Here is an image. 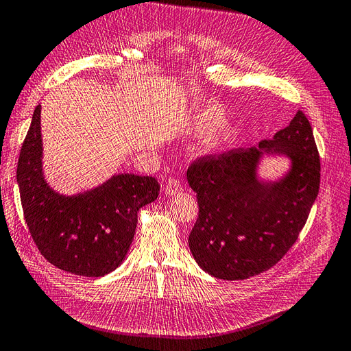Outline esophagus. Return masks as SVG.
I'll list each match as a JSON object with an SVG mask.
<instances>
[{"label":"esophagus","instance_id":"34e87169","mask_svg":"<svg viewBox=\"0 0 351 351\" xmlns=\"http://www.w3.org/2000/svg\"><path fill=\"white\" fill-rule=\"evenodd\" d=\"M164 190H165V195L176 196L178 192H182V184H180L177 178H169L167 184H165V187H164Z\"/></svg>","mask_w":351,"mask_h":351}]
</instances>
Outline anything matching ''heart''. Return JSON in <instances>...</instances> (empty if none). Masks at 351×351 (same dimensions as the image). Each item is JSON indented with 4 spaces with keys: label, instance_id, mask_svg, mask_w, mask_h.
Masks as SVG:
<instances>
[{
    "label": "heart",
    "instance_id": "b5f03b06",
    "mask_svg": "<svg viewBox=\"0 0 351 351\" xmlns=\"http://www.w3.org/2000/svg\"><path fill=\"white\" fill-rule=\"evenodd\" d=\"M218 114L212 112V111H204L200 112L196 120H195V125H196V130L199 132H206L209 129H212L217 123H218ZM232 134H234V129H232V125H221L217 132L212 133L210 139L208 141V149H215V147L221 146L227 143Z\"/></svg>",
    "mask_w": 351,
    "mask_h": 351
}]
</instances>
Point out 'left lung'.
Here are the masks:
<instances>
[{"instance_id":"8db88e82","label":"left lung","mask_w":351,"mask_h":351,"mask_svg":"<svg viewBox=\"0 0 351 351\" xmlns=\"http://www.w3.org/2000/svg\"><path fill=\"white\" fill-rule=\"evenodd\" d=\"M265 157H285L286 171L262 178ZM321 164L309 120L297 111L259 146L200 158L189 168L199 218L189 247L219 280H246L272 268L295 243L319 192Z\"/></svg>"}]
</instances>
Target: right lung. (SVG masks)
Segmentation results:
<instances>
[{"label": "right lung", "instance_id": "1", "mask_svg": "<svg viewBox=\"0 0 351 351\" xmlns=\"http://www.w3.org/2000/svg\"><path fill=\"white\" fill-rule=\"evenodd\" d=\"M17 184L30 236L45 259L61 271L82 277H104L125 259L141 208L159 193L154 177L114 174L102 184L64 195L52 187L44 171L40 105L17 165Z\"/></svg>", "mask_w": 351, "mask_h": 351}]
</instances>
